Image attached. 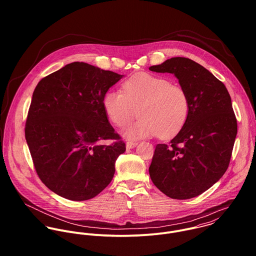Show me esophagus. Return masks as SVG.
Here are the masks:
<instances>
[{"label":"esophagus","mask_w":256,"mask_h":256,"mask_svg":"<svg viewBox=\"0 0 256 256\" xmlns=\"http://www.w3.org/2000/svg\"><path fill=\"white\" fill-rule=\"evenodd\" d=\"M137 146V143L136 142H127L126 143V148H133L134 146Z\"/></svg>","instance_id":"esophagus-1"}]
</instances>
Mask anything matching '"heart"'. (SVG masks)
I'll return each instance as SVG.
<instances>
[{
	"label": "heart",
	"instance_id": "1",
	"mask_svg": "<svg viewBox=\"0 0 256 256\" xmlns=\"http://www.w3.org/2000/svg\"><path fill=\"white\" fill-rule=\"evenodd\" d=\"M108 117L118 127L129 124L138 113L142 116L124 130L128 139L158 136L170 139L180 132L191 110L190 98L180 84L162 76L139 73L122 84V92L108 90L102 100Z\"/></svg>",
	"mask_w": 256,
	"mask_h": 256
}]
</instances>
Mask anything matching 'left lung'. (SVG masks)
Masks as SVG:
<instances>
[{
	"label": "left lung",
	"mask_w": 256,
	"mask_h": 256,
	"mask_svg": "<svg viewBox=\"0 0 256 256\" xmlns=\"http://www.w3.org/2000/svg\"><path fill=\"white\" fill-rule=\"evenodd\" d=\"M148 69L174 74L191 104L180 132L168 145L156 146L150 180L170 198L196 197L217 182L230 164L238 133L230 94L213 74L188 58H170Z\"/></svg>",
	"instance_id": "8db88e82"
}]
</instances>
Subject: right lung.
<instances>
[{
	"label": "right lung",
	"instance_id": "add662e5",
	"mask_svg": "<svg viewBox=\"0 0 256 256\" xmlns=\"http://www.w3.org/2000/svg\"><path fill=\"white\" fill-rule=\"evenodd\" d=\"M121 78L74 62L37 84L24 133L37 176L54 193L88 200L112 180L126 146L110 125L102 100ZM104 140L114 142L100 144Z\"/></svg>",
	"mask_w": 256,
	"mask_h": 256
}]
</instances>
